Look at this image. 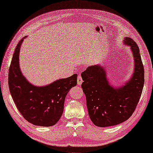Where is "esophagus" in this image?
Segmentation results:
<instances>
[{
    "label": "esophagus",
    "instance_id": "34e87169",
    "mask_svg": "<svg viewBox=\"0 0 153 153\" xmlns=\"http://www.w3.org/2000/svg\"><path fill=\"white\" fill-rule=\"evenodd\" d=\"M82 77L80 76H78V79H77V84L79 85H80L82 84Z\"/></svg>",
    "mask_w": 153,
    "mask_h": 153
}]
</instances>
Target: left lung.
Wrapping results in <instances>:
<instances>
[{
  "label": "left lung",
  "mask_w": 153,
  "mask_h": 153,
  "mask_svg": "<svg viewBox=\"0 0 153 153\" xmlns=\"http://www.w3.org/2000/svg\"><path fill=\"white\" fill-rule=\"evenodd\" d=\"M123 43L131 47L134 57L132 75L125 84L116 87L108 82L101 65L91 66L82 72V91L86 96L89 117L94 125L107 127L125 122L133 113L142 94L145 72L139 48L130 37Z\"/></svg>",
  "instance_id": "8db88e82"
}]
</instances>
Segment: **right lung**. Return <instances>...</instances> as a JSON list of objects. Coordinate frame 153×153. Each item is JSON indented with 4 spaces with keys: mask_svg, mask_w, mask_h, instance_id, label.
Wrapping results in <instances>:
<instances>
[{
    "mask_svg": "<svg viewBox=\"0 0 153 153\" xmlns=\"http://www.w3.org/2000/svg\"><path fill=\"white\" fill-rule=\"evenodd\" d=\"M25 36L16 47L8 72V86L17 108L34 125L51 126L61 117L65 97L77 83V74L37 86L28 81L19 66V53Z\"/></svg>",
    "mask_w": 153,
    "mask_h": 153,
    "instance_id": "right-lung-1",
    "label": "right lung"
}]
</instances>
